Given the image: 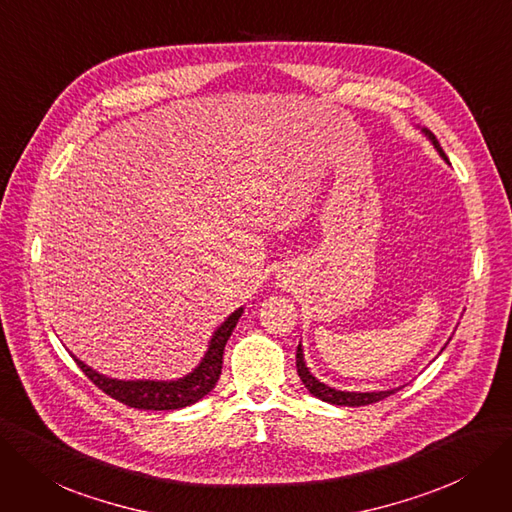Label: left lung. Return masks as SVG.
<instances>
[{
	"mask_svg": "<svg viewBox=\"0 0 512 512\" xmlns=\"http://www.w3.org/2000/svg\"><path fill=\"white\" fill-rule=\"evenodd\" d=\"M426 134H428V138L433 140V145H435V149L441 153V157L447 159V155L443 153V149H441V145H439V140H437L431 132H426ZM296 370H298V376H300L302 384H304L306 388H309L311 395H315V397L321 399V401L334 403V405H346V407L370 405V403L382 401V399H386L388 395L395 393V391H380V393H344V391H336V388L325 386L323 382H319V380L309 372V367L304 365L300 344H298V351H296Z\"/></svg>",
	"mask_w": 512,
	"mask_h": 512,
	"instance_id": "1",
	"label": "left lung"
}]
</instances>
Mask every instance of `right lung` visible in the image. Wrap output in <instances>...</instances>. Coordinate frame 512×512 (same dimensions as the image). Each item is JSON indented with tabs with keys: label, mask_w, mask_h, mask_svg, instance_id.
<instances>
[{
	"label": "right lung",
	"mask_w": 512,
	"mask_h": 512,
	"mask_svg": "<svg viewBox=\"0 0 512 512\" xmlns=\"http://www.w3.org/2000/svg\"><path fill=\"white\" fill-rule=\"evenodd\" d=\"M241 317V309L235 311L227 321H224L212 342L210 349L199 363L197 370L182 380L174 382H151V380H136V382H124V380H111L96 374L86 363L75 359L79 370L84 372L102 393L109 395L111 399L124 403L128 407H136V410H178V407H187L191 403H197L201 397H206L212 388L216 386L220 372H222V355L224 344L231 338L235 325Z\"/></svg>",
	"instance_id": "1"
}]
</instances>
